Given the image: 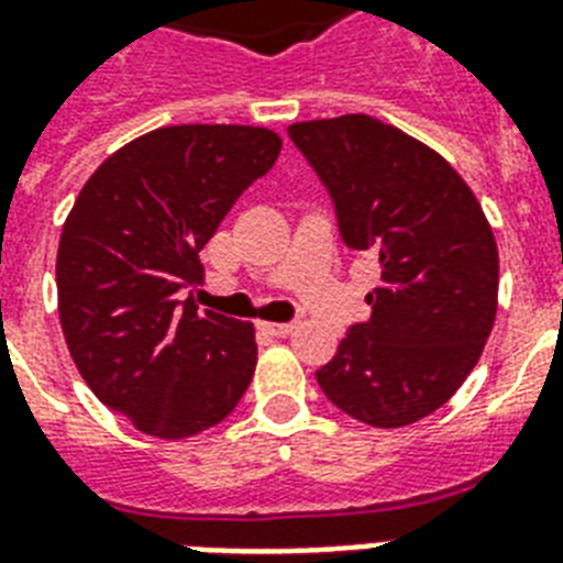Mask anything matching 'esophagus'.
I'll return each instance as SVG.
<instances>
[{
  "mask_svg": "<svg viewBox=\"0 0 563 563\" xmlns=\"http://www.w3.org/2000/svg\"><path fill=\"white\" fill-rule=\"evenodd\" d=\"M268 335H277V339H286V335L295 333V324H260Z\"/></svg>",
  "mask_w": 563,
  "mask_h": 563,
  "instance_id": "obj_1",
  "label": "esophagus"
}]
</instances>
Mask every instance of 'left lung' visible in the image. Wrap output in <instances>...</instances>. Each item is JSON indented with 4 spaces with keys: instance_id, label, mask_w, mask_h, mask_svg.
<instances>
[{
    "instance_id": "left-lung-1",
    "label": "left lung",
    "mask_w": 563,
    "mask_h": 563,
    "mask_svg": "<svg viewBox=\"0 0 563 563\" xmlns=\"http://www.w3.org/2000/svg\"><path fill=\"white\" fill-rule=\"evenodd\" d=\"M327 189L339 236L379 263L371 318L316 371L368 427H409L467 379L497 316L499 260L476 195L450 163L365 113L289 128Z\"/></svg>"
}]
</instances>
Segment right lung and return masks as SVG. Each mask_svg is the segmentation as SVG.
I'll list each match as a JSON object with an SVG mask.
<instances>
[{
  "mask_svg": "<svg viewBox=\"0 0 563 563\" xmlns=\"http://www.w3.org/2000/svg\"><path fill=\"white\" fill-rule=\"evenodd\" d=\"M280 136L251 125L157 128L84 184L57 247V309L84 383L154 438H189L236 409L256 365L254 327L180 291Z\"/></svg>",
  "mask_w": 563,
  "mask_h": 563,
  "instance_id": "right-lung-1",
  "label": "right lung"
}]
</instances>
